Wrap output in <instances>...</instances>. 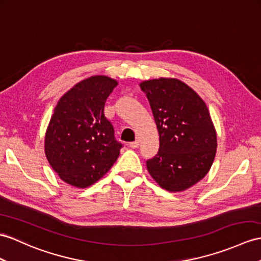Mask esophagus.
<instances>
[{
    "label": "esophagus",
    "mask_w": 261,
    "mask_h": 261,
    "mask_svg": "<svg viewBox=\"0 0 261 261\" xmlns=\"http://www.w3.org/2000/svg\"><path fill=\"white\" fill-rule=\"evenodd\" d=\"M128 145H129V147H130V148H137L138 146H139V143H138L137 141H135V142H132V143H129Z\"/></svg>",
    "instance_id": "1"
}]
</instances>
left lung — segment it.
Instances as JSON below:
<instances>
[{
  "label": "left lung",
  "mask_w": 261,
  "mask_h": 261,
  "mask_svg": "<svg viewBox=\"0 0 261 261\" xmlns=\"http://www.w3.org/2000/svg\"><path fill=\"white\" fill-rule=\"evenodd\" d=\"M160 135L157 154L146 166L158 185L181 192L204 178L217 148L209 111L198 94L175 79L143 82Z\"/></svg>",
  "instance_id": "left-lung-1"
}]
</instances>
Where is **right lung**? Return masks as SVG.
I'll list each match as a JSON object with an SVG mask.
<instances>
[{"mask_svg":"<svg viewBox=\"0 0 261 261\" xmlns=\"http://www.w3.org/2000/svg\"><path fill=\"white\" fill-rule=\"evenodd\" d=\"M117 82L92 76L77 83L57 103L45 135L52 168L69 185L85 188L100 179L119 156L123 144L104 114Z\"/></svg>","mask_w":261,"mask_h":261,"instance_id":"1","label":"right lung"}]
</instances>
